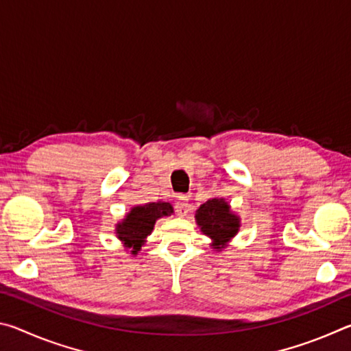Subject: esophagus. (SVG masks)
<instances>
[{"instance_id": "34e87169", "label": "esophagus", "mask_w": 351, "mask_h": 351, "mask_svg": "<svg viewBox=\"0 0 351 351\" xmlns=\"http://www.w3.org/2000/svg\"><path fill=\"white\" fill-rule=\"evenodd\" d=\"M190 207H192V206H190L187 197H178L176 203H175V210H176L178 215L186 217L187 213L190 212Z\"/></svg>"}]
</instances>
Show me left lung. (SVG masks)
I'll list each match as a JSON object with an SVG mask.
<instances>
[{
	"instance_id": "8db88e82",
	"label": "left lung",
	"mask_w": 351,
	"mask_h": 351,
	"mask_svg": "<svg viewBox=\"0 0 351 351\" xmlns=\"http://www.w3.org/2000/svg\"><path fill=\"white\" fill-rule=\"evenodd\" d=\"M197 221L201 232L213 240V249H223L224 243H228L239 232L240 221L239 217L234 215L229 209V204L224 199H209L199 206L197 210Z\"/></svg>"
}]
</instances>
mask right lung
Here are the masks:
<instances>
[{"label":"right lung","instance_id":"right-lung-1","mask_svg":"<svg viewBox=\"0 0 351 351\" xmlns=\"http://www.w3.org/2000/svg\"><path fill=\"white\" fill-rule=\"evenodd\" d=\"M171 213H173V207L169 203H150L133 207L125 219L117 224L116 230L119 240L125 243L127 247H132L133 254H138L144 239L153 230L156 219L171 215Z\"/></svg>","mask_w":351,"mask_h":351}]
</instances>
